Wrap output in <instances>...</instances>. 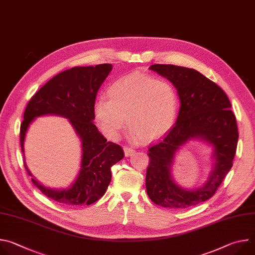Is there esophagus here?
I'll use <instances>...</instances> for the list:
<instances>
[{"instance_id": "1", "label": "esophagus", "mask_w": 255, "mask_h": 255, "mask_svg": "<svg viewBox=\"0 0 255 255\" xmlns=\"http://www.w3.org/2000/svg\"><path fill=\"white\" fill-rule=\"evenodd\" d=\"M124 152H125V155H126V156H130V155H132V154L135 152V150H134L132 147L124 146Z\"/></svg>"}]
</instances>
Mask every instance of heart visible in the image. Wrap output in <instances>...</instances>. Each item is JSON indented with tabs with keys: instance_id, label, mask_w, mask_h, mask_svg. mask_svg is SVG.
<instances>
[{
	"instance_id": "1",
	"label": "heart",
	"mask_w": 255,
	"mask_h": 255,
	"mask_svg": "<svg viewBox=\"0 0 255 255\" xmlns=\"http://www.w3.org/2000/svg\"><path fill=\"white\" fill-rule=\"evenodd\" d=\"M108 98L98 99L95 115L102 131L110 139L119 137L125 120L130 125L129 135L133 140L158 138L175 121L176 91L166 79L131 74L110 86Z\"/></svg>"
}]
</instances>
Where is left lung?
<instances>
[{"mask_svg":"<svg viewBox=\"0 0 255 255\" xmlns=\"http://www.w3.org/2000/svg\"><path fill=\"white\" fill-rule=\"evenodd\" d=\"M149 69L174 86L180 108L173 127L148 149L146 192L156 205L185 209L213 197L231 169L239 136L236 118L225 92L198 70L172 64H153ZM193 138L212 145L214 162L204 185L187 190L176 185L171 167L175 153Z\"/></svg>","mask_w":255,"mask_h":255,"instance_id":"obj_1","label":"left lung"}]
</instances>
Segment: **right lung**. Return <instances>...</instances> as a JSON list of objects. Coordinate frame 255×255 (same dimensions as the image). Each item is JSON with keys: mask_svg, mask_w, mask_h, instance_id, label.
I'll use <instances>...</instances> for the list:
<instances>
[{"mask_svg": "<svg viewBox=\"0 0 255 255\" xmlns=\"http://www.w3.org/2000/svg\"><path fill=\"white\" fill-rule=\"evenodd\" d=\"M112 64L76 66L48 81L29 101L20 127L21 150L27 130L35 118L58 115L69 120L82 141V163L77 179L69 188L55 190L32 183L46 197L65 206H89L101 199L110 185L111 167L124 157L120 145L108 142L93 123L97 93L112 70ZM25 158V155H24ZM27 172L32 176L26 162Z\"/></svg>", "mask_w": 255, "mask_h": 255, "instance_id": "right-lung-1", "label": "right lung"}]
</instances>
